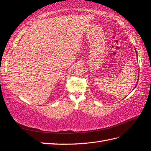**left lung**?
I'll use <instances>...</instances> for the list:
<instances>
[{"label":"left lung","mask_w":151,"mask_h":151,"mask_svg":"<svg viewBox=\"0 0 151 151\" xmlns=\"http://www.w3.org/2000/svg\"><path fill=\"white\" fill-rule=\"evenodd\" d=\"M135 50H136V49H135ZM136 53H137V52H136ZM136 55H137V53H136ZM137 57H138V55H137ZM136 86L134 87V88H136Z\"/></svg>","instance_id":"1"}]
</instances>
